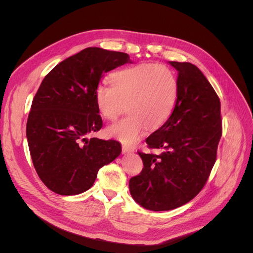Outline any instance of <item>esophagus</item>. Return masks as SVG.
Returning a JSON list of instances; mask_svg holds the SVG:
<instances>
[{"label": "esophagus", "mask_w": 253, "mask_h": 253, "mask_svg": "<svg viewBox=\"0 0 253 253\" xmlns=\"http://www.w3.org/2000/svg\"><path fill=\"white\" fill-rule=\"evenodd\" d=\"M122 152L132 153V152H134V149L132 147H128V145H126V144H122Z\"/></svg>", "instance_id": "obj_1"}]
</instances>
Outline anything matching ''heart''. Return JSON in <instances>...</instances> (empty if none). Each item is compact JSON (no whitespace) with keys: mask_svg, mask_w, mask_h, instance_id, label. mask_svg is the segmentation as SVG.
Here are the masks:
<instances>
[{"mask_svg":"<svg viewBox=\"0 0 253 253\" xmlns=\"http://www.w3.org/2000/svg\"><path fill=\"white\" fill-rule=\"evenodd\" d=\"M178 97V82L173 72L157 64H140L116 72L112 84L100 83L95 100L101 115L116 120L128 111L125 119L108 127V134L126 143H134L147 127L156 129L170 118Z\"/></svg>","mask_w":253,"mask_h":253,"instance_id":"obj_1","label":"heart"}]
</instances>
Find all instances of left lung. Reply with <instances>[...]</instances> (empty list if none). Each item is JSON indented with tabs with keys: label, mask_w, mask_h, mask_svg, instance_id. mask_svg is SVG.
Returning a JSON list of instances; mask_svg holds the SVG:
<instances>
[{
	"label": "left lung",
	"mask_w": 253,
	"mask_h": 253,
	"mask_svg": "<svg viewBox=\"0 0 253 253\" xmlns=\"http://www.w3.org/2000/svg\"><path fill=\"white\" fill-rule=\"evenodd\" d=\"M177 71L178 97L173 113L145 142L160 154L138 152L143 169L128 182L136 203L152 211H168L201 192L215 164L221 136L220 102L198 68L169 62Z\"/></svg>",
	"instance_id": "obj_1"
}]
</instances>
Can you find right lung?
Listing matches in <instances>:
<instances>
[{
    "mask_svg": "<svg viewBox=\"0 0 253 253\" xmlns=\"http://www.w3.org/2000/svg\"><path fill=\"white\" fill-rule=\"evenodd\" d=\"M128 62L126 52L87 47L45 76L30 108L26 136L35 169L52 192H85L99 169L120 155L118 141L87 136L102 127L95 100L101 77Z\"/></svg>",
    "mask_w": 253,
    "mask_h": 253,
    "instance_id": "add662e5",
    "label": "right lung"
}]
</instances>
